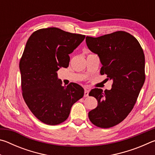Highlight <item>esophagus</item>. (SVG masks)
Instances as JSON below:
<instances>
[{
	"instance_id": "obj_1",
	"label": "esophagus",
	"mask_w": 155,
	"mask_h": 155,
	"mask_svg": "<svg viewBox=\"0 0 155 155\" xmlns=\"http://www.w3.org/2000/svg\"><path fill=\"white\" fill-rule=\"evenodd\" d=\"M89 96V91L87 90H85V91H84V96L87 97Z\"/></svg>"
}]
</instances>
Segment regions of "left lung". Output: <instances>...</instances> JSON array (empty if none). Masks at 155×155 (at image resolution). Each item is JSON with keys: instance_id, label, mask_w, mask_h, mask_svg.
I'll list each match as a JSON object with an SVG mask.
<instances>
[{"instance_id": "left-lung-1", "label": "left lung", "mask_w": 155, "mask_h": 155, "mask_svg": "<svg viewBox=\"0 0 155 155\" xmlns=\"http://www.w3.org/2000/svg\"><path fill=\"white\" fill-rule=\"evenodd\" d=\"M86 44L98 54L102 75L113 81L110 90L95 88L89 94L98 106L88 114L92 124L110 128L123 121L133 109L145 81V57L135 37L116 31L98 38L87 36Z\"/></svg>"}]
</instances>
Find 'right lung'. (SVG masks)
<instances>
[{"label": "right lung", "mask_w": 155, "mask_h": 155, "mask_svg": "<svg viewBox=\"0 0 155 155\" xmlns=\"http://www.w3.org/2000/svg\"><path fill=\"white\" fill-rule=\"evenodd\" d=\"M85 38L50 27L35 31L27 40L19 65L22 96L31 111L43 123L64 122L72 106L84 95L78 84L62 86L57 72L68 67L69 54Z\"/></svg>", "instance_id": "1"}]
</instances>
